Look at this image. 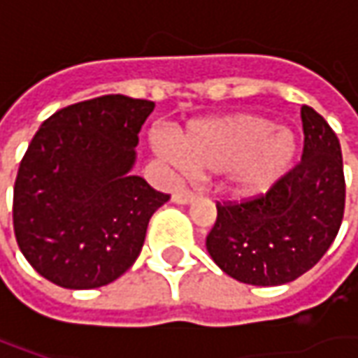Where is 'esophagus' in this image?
<instances>
[{
  "instance_id": "esophagus-1",
  "label": "esophagus",
  "mask_w": 358,
  "mask_h": 358,
  "mask_svg": "<svg viewBox=\"0 0 358 358\" xmlns=\"http://www.w3.org/2000/svg\"><path fill=\"white\" fill-rule=\"evenodd\" d=\"M195 197H197V193L191 191V189H179V191L173 193V201L179 203V205H187V203H191Z\"/></svg>"
}]
</instances>
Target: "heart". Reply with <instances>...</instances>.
Here are the masks:
<instances>
[{
    "instance_id": "1",
    "label": "heart",
    "mask_w": 358,
    "mask_h": 358,
    "mask_svg": "<svg viewBox=\"0 0 358 358\" xmlns=\"http://www.w3.org/2000/svg\"><path fill=\"white\" fill-rule=\"evenodd\" d=\"M155 151L181 157L191 171H229L239 195H259L293 167L296 141L289 129H275L267 119L237 113L195 121L175 137V147L153 139Z\"/></svg>"
}]
</instances>
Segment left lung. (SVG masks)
<instances>
[{
  "mask_svg": "<svg viewBox=\"0 0 358 358\" xmlns=\"http://www.w3.org/2000/svg\"><path fill=\"white\" fill-rule=\"evenodd\" d=\"M303 155L267 193L217 201L207 251L229 277L275 287L313 268L337 237L345 215L343 153L335 131L303 105Z\"/></svg>",
  "mask_w": 358,
  "mask_h": 358,
  "instance_id": "obj_1",
  "label": "left lung"
}]
</instances>
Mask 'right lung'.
Returning a JSON list of instances; mask_svg holds the SVG:
<instances>
[{
  "mask_svg": "<svg viewBox=\"0 0 358 358\" xmlns=\"http://www.w3.org/2000/svg\"><path fill=\"white\" fill-rule=\"evenodd\" d=\"M153 107L101 95L55 111L34 135L13 187V231L48 281L97 289L139 257L151 215L169 201L129 173Z\"/></svg>",
  "mask_w": 358,
  "mask_h": 358,
  "instance_id": "obj_1",
  "label": "right lung"
}]
</instances>
